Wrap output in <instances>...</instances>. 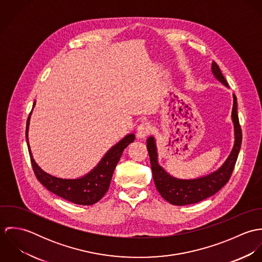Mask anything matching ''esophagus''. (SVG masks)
<instances>
[{
    "mask_svg": "<svg viewBox=\"0 0 262 262\" xmlns=\"http://www.w3.org/2000/svg\"><path fill=\"white\" fill-rule=\"evenodd\" d=\"M152 131V126L149 122L141 123L137 128V136L139 138H145Z\"/></svg>",
    "mask_w": 262,
    "mask_h": 262,
    "instance_id": "34e87169",
    "label": "esophagus"
}]
</instances>
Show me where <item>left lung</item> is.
Instances as JSON below:
<instances>
[{"instance_id":"obj_1","label":"left lung","mask_w":262,"mask_h":262,"mask_svg":"<svg viewBox=\"0 0 262 262\" xmlns=\"http://www.w3.org/2000/svg\"><path fill=\"white\" fill-rule=\"evenodd\" d=\"M212 72L222 83L228 86V82L225 79L224 75L215 61L212 63ZM233 98L234 104L232 110V120L235 130V144L224 164L217 171L207 177L195 180H179L172 178L157 162V152L154 138L149 137L147 139V150L149 154L154 184L161 196L168 203L177 206L199 203L215 194L229 182L234 170L242 142V131L237 114V98L235 95Z\"/></svg>"}]
</instances>
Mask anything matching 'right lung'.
Returning a JSON list of instances; mask_svg holds the SVG:
<instances>
[{
	"mask_svg": "<svg viewBox=\"0 0 262 262\" xmlns=\"http://www.w3.org/2000/svg\"><path fill=\"white\" fill-rule=\"evenodd\" d=\"M31 112L29 114L26 124V139L32 168L40 184L54 194L72 203H75L76 205L89 206L99 202L109 189L114 169L122 155V152L131 142L135 140L134 134L127 135L119 143L113 146L106 153L100 163L86 176L76 180L58 179L43 171L32 157L28 143V128Z\"/></svg>",
	"mask_w": 262,
	"mask_h": 262,
	"instance_id": "obj_1",
	"label": "right lung"
}]
</instances>
